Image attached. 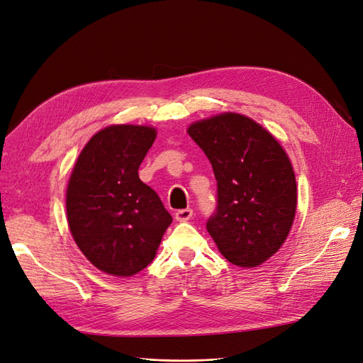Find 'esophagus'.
I'll list each match as a JSON object with an SVG mask.
<instances>
[{"label": "esophagus", "instance_id": "obj_1", "mask_svg": "<svg viewBox=\"0 0 363 363\" xmlns=\"http://www.w3.org/2000/svg\"><path fill=\"white\" fill-rule=\"evenodd\" d=\"M191 217H193V209H190V208L181 209V211L174 213V218H177V221H181V223L189 221Z\"/></svg>", "mask_w": 363, "mask_h": 363}]
</instances>
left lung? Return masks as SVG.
<instances>
[{"label": "left lung", "mask_w": 363, "mask_h": 363, "mask_svg": "<svg viewBox=\"0 0 363 363\" xmlns=\"http://www.w3.org/2000/svg\"><path fill=\"white\" fill-rule=\"evenodd\" d=\"M217 179L206 229L223 256L256 267L281 248L296 212V179L283 146L256 121L221 113L189 127Z\"/></svg>", "instance_id": "left-lung-1"}]
</instances>
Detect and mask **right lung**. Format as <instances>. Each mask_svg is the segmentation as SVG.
I'll return each mask as SVG.
<instances>
[{
	"instance_id": "add662e5",
	"label": "right lung",
	"mask_w": 363,
	"mask_h": 363,
	"mask_svg": "<svg viewBox=\"0 0 363 363\" xmlns=\"http://www.w3.org/2000/svg\"><path fill=\"white\" fill-rule=\"evenodd\" d=\"M157 131L111 125L89 139L67 185V220L74 242L97 269L131 277L150 264L172 216L139 178Z\"/></svg>"
}]
</instances>
